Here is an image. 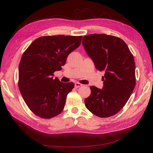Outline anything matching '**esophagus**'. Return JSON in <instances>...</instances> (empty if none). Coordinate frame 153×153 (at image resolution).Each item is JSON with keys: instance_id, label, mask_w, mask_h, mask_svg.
<instances>
[{"instance_id": "34e87169", "label": "esophagus", "mask_w": 153, "mask_h": 153, "mask_svg": "<svg viewBox=\"0 0 153 153\" xmlns=\"http://www.w3.org/2000/svg\"><path fill=\"white\" fill-rule=\"evenodd\" d=\"M81 86H82V84H80V83H75V88H78V87H80Z\"/></svg>"}]
</instances>
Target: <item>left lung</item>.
Segmentation results:
<instances>
[{
  "label": "left lung",
  "instance_id": "1",
  "mask_svg": "<svg viewBox=\"0 0 153 153\" xmlns=\"http://www.w3.org/2000/svg\"><path fill=\"white\" fill-rule=\"evenodd\" d=\"M82 43L96 68L105 71L103 89L91 86L85 105L96 116H112L124 107L135 88L133 55L126 43L114 36L90 34L84 36Z\"/></svg>",
  "mask_w": 153,
  "mask_h": 153
}]
</instances>
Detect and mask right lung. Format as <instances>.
Segmentation results:
<instances>
[{
  "label": "right lung",
  "instance_id": "right-lung-1",
  "mask_svg": "<svg viewBox=\"0 0 153 153\" xmlns=\"http://www.w3.org/2000/svg\"><path fill=\"white\" fill-rule=\"evenodd\" d=\"M82 36H45L35 39L23 53L18 68V88L29 108L42 119L61 114L68 94L75 87L53 78L68 55L80 45Z\"/></svg>",
  "mask_w": 153,
  "mask_h": 153
}]
</instances>
